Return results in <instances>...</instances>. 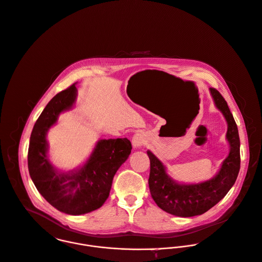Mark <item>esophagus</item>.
Here are the masks:
<instances>
[{
    "instance_id": "esophagus-1",
    "label": "esophagus",
    "mask_w": 262,
    "mask_h": 262,
    "mask_svg": "<svg viewBox=\"0 0 262 262\" xmlns=\"http://www.w3.org/2000/svg\"><path fill=\"white\" fill-rule=\"evenodd\" d=\"M146 143H147V138H146V135L143 133L136 134L132 139V144L135 148H142L143 146L146 145Z\"/></svg>"
}]
</instances>
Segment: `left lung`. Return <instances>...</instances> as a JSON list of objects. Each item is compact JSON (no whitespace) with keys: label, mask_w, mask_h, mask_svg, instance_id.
Listing matches in <instances>:
<instances>
[{"label":"left lung","mask_w":262,"mask_h":262,"mask_svg":"<svg viewBox=\"0 0 262 262\" xmlns=\"http://www.w3.org/2000/svg\"><path fill=\"white\" fill-rule=\"evenodd\" d=\"M209 90L216 108L227 120V140L230 144V153L215 177L199 184H179L167 174L164 164L151 151H147L151 196L159 208L176 216L191 217L208 211L228 194L240 170V138L236 121L220 92L213 88Z\"/></svg>","instance_id":"8db88e82"}]
</instances>
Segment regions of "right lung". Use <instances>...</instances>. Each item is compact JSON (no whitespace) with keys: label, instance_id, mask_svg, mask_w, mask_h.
<instances>
[{"label":"right lung","instance_id":"add662e5","mask_svg":"<svg viewBox=\"0 0 262 262\" xmlns=\"http://www.w3.org/2000/svg\"><path fill=\"white\" fill-rule=\"evenodd\" d=\"M76 92L74 83L47 104L32 128L27 155L29 176L39 194L53 207L70 215L89 213L105 203L116 171L132 152L126 138L100 140L80 168L63 172L51 164L47 133L61 112L73 107Z\"/></svg>","mask_w":262,"mask_h":262}]
</instances>
